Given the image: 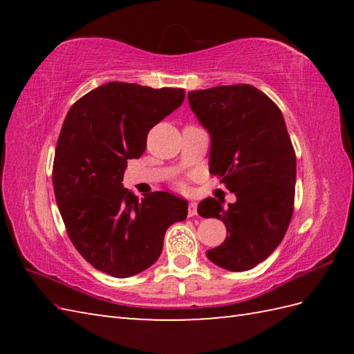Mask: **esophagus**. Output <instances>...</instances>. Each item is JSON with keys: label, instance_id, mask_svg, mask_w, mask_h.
I'll return each instance as SVG.
<instances>
[{"label": "esophagus", "instance_id": "esophagus-1", "mask_svg": "<svg viewBox=\"0 0 354 354\" xmlns=\"http://www.w3.org/2000/svg\"><path fill=\"white\" fill-rule=\"evenodd\" d=\"M198 214V204L196 202H190L189 204V217H193Z\"/></svg>", "mask_w": 354, "mask_h": 354}]
</instances>
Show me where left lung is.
Listing matches in <instances>:
<instances>
[{
  "label": "left lung",
  "instance_id": "1",
  "mask_svg": "<svg viewBox=\"0 0 354 354\" xmlns=\"http://www.w3.org/2000/svg\"><path fill=\"white\" fill-rule=\"evenodd\" d=\"M189 103L212 135L209 173L237 198L227 208L214 198L199 204V216L221 219L228 232L207 257L223 269L242 272L266 260L289 228L295 150L280 108L252 85L190 91Z\"/></svg>",
  "mask_w": 354,
  "mask_h": 354
}]
</instances>
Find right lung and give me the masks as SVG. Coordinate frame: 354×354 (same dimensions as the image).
Segmentation results:
<instances>
[{"instance_id":"1","label":"right lung","mask_w":354,"mask_h":354,"mask_svg":"<svg viewBox=\"0 0 354 354\" xmlns=\"http://www.w3.org/2000/svg\"><path fill=\"white\" fill-rule=\"evenodd\" d=\"M181 88L109 82L73 104L59 133L53 187L74 248L89 265L127 278L160 257L164 234L187 217V201L167 192L138 201L122 185L127 160L147 133L181 106Z\"/></svg>"}]
</instances>
